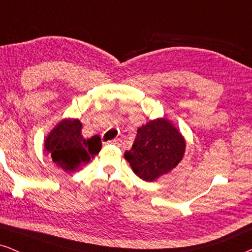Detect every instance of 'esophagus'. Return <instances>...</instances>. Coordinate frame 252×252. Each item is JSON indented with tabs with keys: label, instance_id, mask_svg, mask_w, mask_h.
Returning <instances> with one entry per match:
<instances>
[{
	"label": "esophagus",
	"instance_id": "1",
	"mask_svg": "<svg viewBox=\"0 0 252 252\" xmlns=\"http://www.w3.org/2000/svg\"><path fill=\"white\" fill-rule=\"evenodd\" d=\"M108 144H115V146H120V143H122V141L119 139H115V140H111V141H108L106 142Z\"/></svg>",
	"mask_w": 252,
	"mask_h": 252
}]
</instances>
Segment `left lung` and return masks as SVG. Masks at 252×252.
Masks as SVG:
<instances>
[{
  "label": "left lung",
  "instance_id": "left-lung-1",
  "mask_svg": "<svg viewBox=\"0 0 252 252\" xmlns=\"http://www.w3.org/2000/svg\"><path fill=\"white\" fill-rule=\"evenodd\" d=\"M185 139L166 119L149 122L137 129L132 149L125 158L137 177L154 181L166 174L182 159Z\"/></svg>",
  "mask_w": 252,
  "mask_h": 252
}]
</instances>
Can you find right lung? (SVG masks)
Listing matches in <instances>:
<instances>
[{"label":"right lung","mask_w":252,"mask_h":252,"mask_svg":"<svg viewBox=\"0 0 252 252\" xmlns=\"http://www.w3.org/2000/svg\"><path fill=\"white\" fill-rule=\"evenodd\" d=\"M81 127L80 120L65 119L44 141V150L50 154L54 163L67 172L87 164L102 148L101 137L94 135L88 140L84 139Z\"/></svg>","instance_id":"obj_1"}]
</instances>
